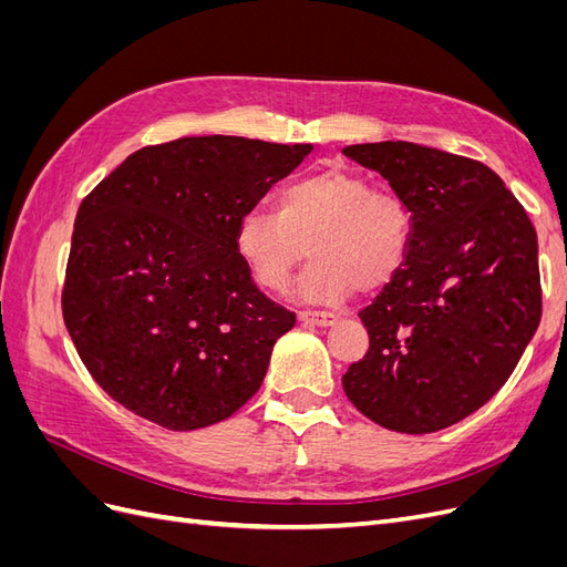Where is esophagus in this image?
Instances as JSON below:
<instances>
[{
  "label": "esophagus",
  "instance_id": "esophagus-1",
  "mask_svg": "<svg viewBox=\"0 0 567 567\" xmlns=\"http://www.w3.org/2000/svg\"><path fill=\"white\" fill-rule=\"evenodd\" d=\"M298 319L307 326H319V329H326V326H333L338 321V317L331 312H315V310L298 312Z\"/></svg>",
  "mask_w": 567,
  "mask_h": 567
}]
</instances>
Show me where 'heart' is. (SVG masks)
<instances>
[{"label": "heart", "mask_w": 567, "mask_h": 567, "mask_svg": "<svg viewBox=\"0 0 567 567\" xmlns=\"http://www.w3.org/2000/svg\"><path fill=\"white\" fill-rule=\"evenodd\" d=\"M409 244L404 200L340 167L293 182L281 192L277 213L248 210L234 227L238 260L271 293H279L305 250L310 252L312 262L290 293L315 305L342 302L354 288H385L402 271Z\"/></svg>", "instance_id": "obj_1"}]
</instances>
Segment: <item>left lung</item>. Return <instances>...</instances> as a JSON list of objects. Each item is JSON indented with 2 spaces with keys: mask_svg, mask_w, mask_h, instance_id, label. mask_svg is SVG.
<instances>
[{
  "mask_svg": "<svg viewBox=\"0 0 567 567\" xmlns=\"http://www.w3.org/2000/svg\"><path fill=\"white\" fill-rule=\"evenodd\" d=\"M342 153L388 179L411 213L406 262L359 312L369 352L342 390L388 431H442L499 392L537 331L535 227L477 161L411 142Z\"/></svg>",
  "mask_w": 567,
  "mask_h": 567,
  "instance_id": "1",
  "label": "left lung"
}]
</instances>
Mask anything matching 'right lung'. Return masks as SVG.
Wrapping results in <instances>:
<instances>
[{"instance_id": "add662e5", "label": "right lung", "mask_w": 567, "mask_h": 567, "mask_svg": "<svg viewBox=\"0 0 567 567\" xmlns=\"http://www.w3.org/2000/svg\"><path fill=\"white\" fill-rule=\"evenodd\" d=\"M310 151L184 136L132 153L82 200L63 321L109 398L167 431H198L260 390L296 315L257 290L234 227Z\"/></svg>"}]
</instances>
